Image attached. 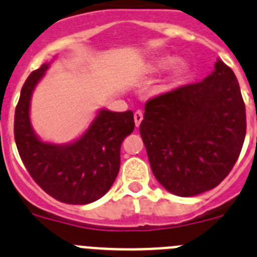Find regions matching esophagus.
<instances>
[{
  "instance_id": "esophagus-1",
  "label": "esophagus",
  "mask_w": 257,
  "mask_h": 257,
  "mask_svg": "<svg viewBox=\"0 0 257 257\" xmlns=\"http://www.w3.org/2000/svg\"><path fill=\"white\" fill-rule=\"evenodd\" d=\"M142 119H143V112L141 111V110H137V111L134 112V123H136V126H140Z\"/></svg>"
}]
</instances>
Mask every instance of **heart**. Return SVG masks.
<instances>
[{
	"label": "heart",
	"mask_w": 257,
	"mask_h": 257,
	"mask_svg": "<svg viewBox=\"0 0 257 257\" xmlns=\"http://www.w3.org/2000/svg\"><path fill=\"white\" fill-rule=\"evenodd\" d=\"M175 64V57L173 56H165L160 57L159 60H156L155 62V70H165V69H169L170 66H173Z\"/></svg>",
	"instance_id": "b5f03b06"
}]
</instances>
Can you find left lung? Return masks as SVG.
<instances>
[{
	"label": "left lung",
	"mask_w": 257,
	"mask_h": 257,
	"mask_svg": "<svg viewBox=\"0 0 257 257\" xmlns=\"http://www.w3.org/2000/svg\"><path fill=\"white\" fill-rule=\"evenodd\" d=\"M140 133L159 183L180 197L215 188L229 174L246 136V107L234 73L215 70L146 102Z\"/></svg>",
	"instance_id": "1"
}]
</instances>
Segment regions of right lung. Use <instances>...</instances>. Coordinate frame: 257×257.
<instances>
[{
	"mask_svg": "<svg viewBox=\"0 0 257 257\" xmlns=\"http://www.w3.org/2000/svg\"><path fill=\"white\" fill-rule=\"evenodd\" d=\"M50 64L28 77L15 108L14 136L28 173L46 193L71 205H87L102 197L116 179L120 147L134 131L131 110H100L89 128L75 142L52 145L37 137L29 119L31 98Z\"/></svg>",
	"mask_w": 257,
	"mask_h": 257,
	"instance_id": "add662e5",
	"label": "right lung"
}]
</instances>
